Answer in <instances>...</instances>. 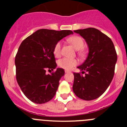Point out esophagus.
Here are the masks:
<instances>
[{
    "label": "esophagus",
    "instance_id": "esophagus-1",
    "mask_svg": "<svg viewBox=\"0 0 127 127\" xmlns=\"http://www.w3.org/2000/svg\"><path fill=\"white\" fill-rule=\"evenodd\" d=\"M65 73H67V72H70V71H69V70H65Z\"/></svg>",
    "mask_w": 127,
    "mask_h": 127
}]
</instances>
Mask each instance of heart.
<instances>
[{
  "label": "heart",
  "instance_id": "obj_1",
  "mask_svg": "<svg viewBox=\"0 0 127 127\" xmlns=\"http://www.w3.org/2000/svg\"><path fill=\"white\" fill-rule=\"evenodd\" d=\"M74 48L76 50H78V54L81 57L85 55V51H83V48L85 46V41L80 36L74 35V36L70 37L67 39ZM54 55L55 57H60L62 53V42L58 41L55 44L53 50ZM78 64V61L75 58H63L60 59L58 61V65L62 69L69 70L74 66L77 65Z\"/></svg>",
  "mask_w": 127,
  "mask_h": 127
}]
</instances>
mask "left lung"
<instances>
[{
	"instance_id": "8db88e82",
	"label": "left lung",
	"mask_w": 127,
	"mask_h": 127,
	"mask_svg": "<svg viewBox=\"0 0 127 127\" xmlns=\"http://www.w3.org/2000/svg\"><path fill=\"white\" fill-rule=\"evenodd\" d=\"M85 39L89 53L84 63L74 72L73 92L85 100L97 98L107 90L114 74L117 54L111 39L95 28L74 30Z\"/></svg>"
}]
</instances>
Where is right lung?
Wrapping results in <instances>:
<instances>
[{
    "mask_svg": "<svg viewBox=\"0 0 127 127\" xmlns=\"http://www.w3.org/2000/svg\"><path fill=\"white\" fill-rule=\"evenodd\" d=\"M72 33L71 30L40 29L20 44L15 57L16 77L24 95L33 102L44 104L55 95L65 71L62 68L51 74L46 71L57 67L53 52L55 44Z\"/></svg>",
    "mask_w": 127,
    "mask_h": 127,
    "instance_id": "obj_1",
    "label": "right lung"
}]
</instances>
